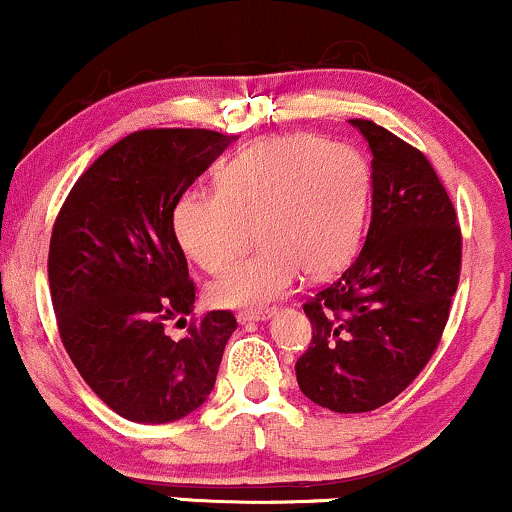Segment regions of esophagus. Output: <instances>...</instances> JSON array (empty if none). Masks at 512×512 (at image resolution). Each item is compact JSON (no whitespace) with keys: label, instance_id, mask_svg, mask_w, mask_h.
Instances as JSON below:
<instances>
[{"label":"esophagus","instance_id":"obj_1","mask_svg":"<svg viewBox=\"0 0 512 512\" xmlns=\"http://www.w3.org/2000/svg\"><path fill=\"white\" fill-rule=\"evenodd\" d=\"M274 310L264 308V310H243V313H238V322L240 325H245V322H260V320H267L269 315H272Z\"/></svg>","mask_w":512,"mask_h":512}]
</instances>
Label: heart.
Returning a JSON list of instances; mask_svg holds the SVG:
<instances>
[{"mask_svg":"<svg viewBox=\"0 0 512 512\" xmlns=\"http://www.w3.org/2000/svg\"><path fill=\"white\" fill-rule=\"evenodd\" d=\"M366 170L346 146L313 134L255 142L228 161L216 192L178 202L180 248L204 272H221L248 248H262L209 286L216 305H262L291 289L298 274H330L354 252L363 221Z\"/></svg>","mask_w":512,"mask_h":512,"instance_id":"b5f03b06","label":"heart"}]
</instances>
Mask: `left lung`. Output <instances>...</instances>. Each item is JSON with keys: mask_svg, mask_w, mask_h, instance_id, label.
I'll return each instance as SVG.
<instances>
[{"mask_svg": "<svg viewBox=\"0 0 512 512\" xmlns=\"http://www.w3.org/2000/svg\"><path fill=\"white\" fill-rule=\"evenodd\" d=\"M370 146L366 243L303 303L313 325L296 361L303 395L339 414L392 402L431 361L460 284L462 233L431 161L370 120H349Z\"/></svg>", "mask_w": 512, "mask_h": 512, "instance_id": "left-lung-1", "label": "left lung"}]
</instances>
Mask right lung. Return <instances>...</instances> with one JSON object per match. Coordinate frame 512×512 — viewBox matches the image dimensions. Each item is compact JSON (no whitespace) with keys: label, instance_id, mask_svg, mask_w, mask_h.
I'll return each instance as SVG.
<instances>
[{"label":"right lung","instance_id":"add662e5","mask_svg":"<svg viewBox=\"0 0 512 512\" xmlns=\"http://www.w3.org/2000/svg\"><path fill=\"white\" fill-rule=\"evenodd\" d=\"M233 137L211 129H139L84 170L52 226L48 279L57 330L88 387L122 419L168 424L214 390L231 310L186 324L195 281L173 228L180 197Z\"/></svg>","mask_w":512,"mask_h":512}]
</instances>
